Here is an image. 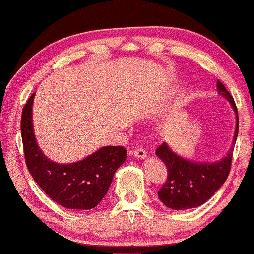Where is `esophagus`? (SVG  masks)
<instances>
[{"mask_svg":"<svg viewBox=\"0 0 254 254\" xmlns=\"http://www.w3.org/2000/svg\"><path fill=\"white\" fill-rule=\"evenodd\" d=\"M130 153H132V154L135 156V158H137V159H145V158H147V152L143 148L133 149V151L130 152Z\"/></svg>","mask_w":254,"mask_h":254,"instance_id":"esophagus-1","label":"esophagus"}]
</instances>
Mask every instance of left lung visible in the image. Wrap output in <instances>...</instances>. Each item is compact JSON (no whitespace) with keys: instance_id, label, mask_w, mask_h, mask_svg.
<instances>
[{"instance_id":"8db88e82","label":"left lung","mask_w":254,"mask_h":254,"mask_svg":"<svg viewBox=\"0 0 254 254\" xmlns=\"http://www.w3.org/2000/svg\"><path fill=\"white\" fill-rule=\"evenodd\" d=\"M217 88L219 95L231 103L236 114L232 145L226 155L213 162L194 161L175 153L166 142H162L155 151L156 156L164 161L167 168V179L158 192V196L165 206L174 211L199 207L205 203L223 186L230 173L234 143L239 129V119L232 95L219 80Z\"/></svg>"}]
</instances>
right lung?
<instances>
[{
  "mask_svg": "<svg viewBox=\"0 0 254 254\" xmlns=\"http://www.w3.org/2000/svg\"><path fill=\"white\" fill-rule=\"evenodd\" d=\"M30 96L22 111L21 135L24 158L34 180L47 195L69 209H92L108 192L113 177L127 158L121 146H105L82 160L59 164L41 151L33 125V102Z\"/></svg>",
  "mask_w": 254,
  "mask_h": 254,
  "instance_id": "obj_1",
  "label": "right lung"
}]
</instances>
